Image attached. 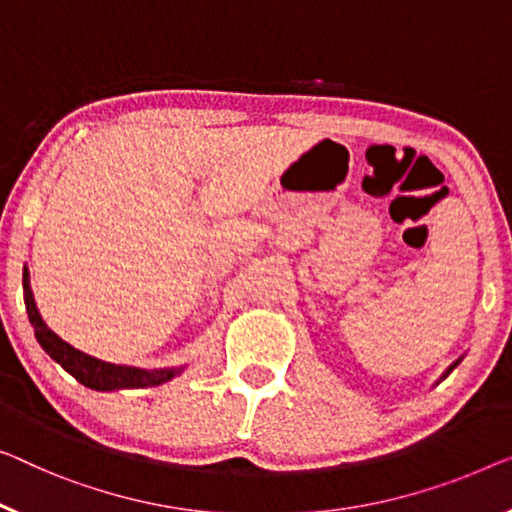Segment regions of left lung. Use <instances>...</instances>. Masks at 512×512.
<instances>
[{
    "label": "left lung",
    "instance_id": "1",
    "mask_svg": "<svg viewBox=\"0 0 512 512\" xmlns=\"http://www.w3.org/2000/svg\"><path fill=\"white\" fill-rule=\"evenodd\" d=\"M457 363H460V361H455V363L451 365V368H448V370H446V375H444V377H448V375H451V372H453V368H455V365H457Z\"/></svg>",
    "mask_w": 512,
    "mask_h": 512
}]
</instances>
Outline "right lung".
Wrapping results in <instances>:
<instances>
[{
	"instance_id": "add662e5",
	"label": "right lung",
	"mask_w": 512,
	"mask_h": 512,
	"mask_svg": "<svg viewBox=\"0 0 512 512\" xmlns=\"http://www.w3.org/2000/svg\"><path fill=\"white\" fill-rule=\"evenodd\" d=\"M22 289H25V305L29 322L34 326V335L50 358L64 368L68 375H73L82 386L94 388V391H119V388H147L158 386L177 377L183 368H170V370H142L131 368V365H114L105 363L101 358H94L80 349H75L59 338L55 331L45 326L43 317L38 315V308L34 303L32 287H29V271L25 266L22 271Z\"/></svg>"
}]
</instances>
